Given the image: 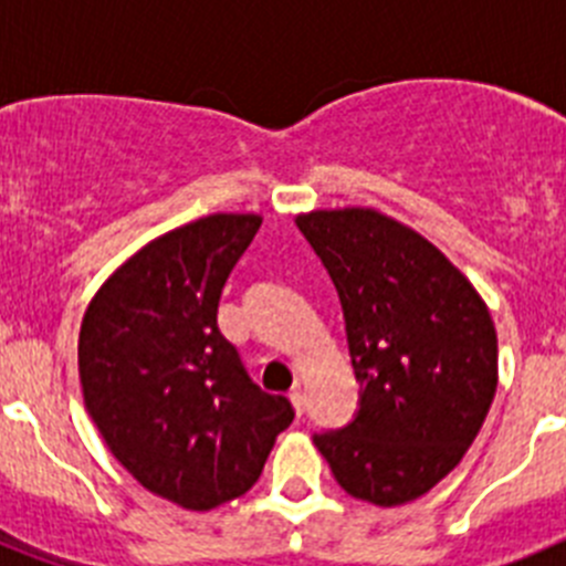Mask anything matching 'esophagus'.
Wrapping results in <instances>:
<instances>
[{"label":"esophagus","instance_id":"1","mask_svg":"<svg viewBox=\"0 0 566 566\" xmlns=\"http://www.w3.org/2000/svg\"><path fill=\"white\" fill-rule=\"evenodd\" d=\"M289 399H292L294 411H297V413L306 411V391H303V388H300V385H294L292 394H289Z\"/></svg>","mask_w":566,"mask_h":566}]
</instances>
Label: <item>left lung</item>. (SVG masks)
I'll return each instance as SVG.
<instances>
[{
  "label": "left lung",
  "mask_w": 566,
  "mask_h": 566,
  "mask_svg": "<svg viewBox=\"0 0 566 566\" xmlns=\"http://www.w3.org/2000/svg\"><path fill=\"white\" fill-rule=\"evenodd\" d=\"M297 227L337 286L363 391L357 417L314 444L354 499L413 502L462 462L490 411L488 306L431 240L377 209H317Z\"/></svg>",
  "instance_id": "left-lung-1"
}]
</instances>
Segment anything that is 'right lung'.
<instances>
[{
	"mask_svg": "<svg viewBox=\"0 0 566 566\" xmlns=\"http://www.w3.org/2000/svg\"><path fill=\"white\" fill-rule=\"evenodd\" d=\"M260 214H207L135 252L90 300L78 334L87 413L149 493L212 510L260 479L286 397L252 382L218 328L229 272Z\"/></svg>",
	"mask_w": 566,
	"mask_h": 566,
	"instance_id": "add662e5",
	"label": "right lung"
}]
</instances>
